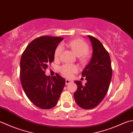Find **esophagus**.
Returning <instances> with one entry per match:
<instances>
[{
  "mask_svg": "<svg viewBox=\"0 0 133 133\" xmlns=\"http://www.w3.org/2000/svg\"><path fill=\"white\" fill-rule=\"evenodd\" d=\"M72 82V81L71 79H66V85H68L70 83H71Z\"/></svg>",
  "mask_w": 133,
  "mask_h": 133,
  "instance_id": "esophagus-1",
  "label": "esophagus"
}]
</instances>
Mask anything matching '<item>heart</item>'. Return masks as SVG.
Wrapping results in <instances>:
<instances>
[{"mask_svg": "<svg viewBox=\"0 0 133 133\" xmlns=\"http://www.w3.org/2000/svg\"><path fill=\"white\" fill-rule=\"evenodd\" d=\"M63 45L71 49L75 55L78 56L79 61L82 63H86L89 59V54L88 52L89 46L84 41L81 40H71L64 43ZM62 51L63 47L62 45H59L57 46L54 53L55 59H59ZM78 67L72 64H64L60 68L61 73L66 77H71L72 74L78 71Z\"/></svg>", "mask_w": 133, "mask_h": 133, "instance_id": "heart-1", "label": "heart"}]
</instances>
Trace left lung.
Instances as JSON below:
<instances>
[{
	"label": "left lung",
	"instance_id": "left-lung-1",
	"mask_svg": "<svg viewBox=\"0 0 133 133\" xmlns=\"http://www.w3.org/2000/svg\"><path fill=\"white\" fill-rule=\"evenodd\" d=\"M92 46V58L82 72L87 82L82 84L81 81H75L78 88L74 97L81 108L92 109L96 107L104 98L110 87L112 70L110 55L100 41L88 36Z\"/></svg>",
	"mask_w": 133,
	"mask_h": 133
}]
</instances>
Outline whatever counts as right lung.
Masks as SVG:
<instances>
[{"instance_id": "right-lung-1", "label": "right lung", "mask_w": 133, "mask_h": 133, "mask_svg": "<svg viewBox=\"0 0 133 133\" xmlns=\"http://www.w3.org/2000/svg\"><path fill=\"white\" fill-rule=\"evenodd\" d=\"M63 38L46 36L35 39L26 46L20 61V79L26 95L41 109L54 107L66 80L56 74L46 76L45 70L54 60V53Z\"/></svg>"}]
</instances>
